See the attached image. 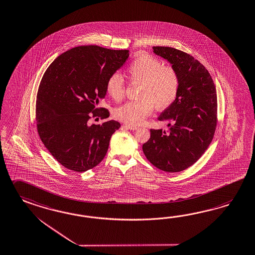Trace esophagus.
Returning a JSON list of instances; mask_svg holds the SVG:
<instances>
[{
  "label": "esophagus",
  "instance_id": "1",
  "mask_svg": "<svg viewBox=\"0 0 255 255\" xmlns=\"http://www.w3.org/2000/svg\"><path fill=\"white\" fill-rule=\"evenodd\" d=\"M123 128H126L130 129V130H136V129H137V127L131 126V125H123Z\"/></svg>",
  "mask_w": 255,
  "mask_h": 255
}]
</instances>
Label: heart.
<instances>
[{
	"instance_id": "obj_1",
	"label": "heart",
	"mask_w": 255,
	"mask_h": 255,
	"mask_svg": "<svg viewBox=\"0 0 255 255\" xmlns=\"http://www.w3.org/2000/svg\"><path fill=\"white\" fill-rule=\"evenodd\" d=\"M132 82L141 84L137 98L115 110L119 121L130 125L141 124L151 114L153 106L156 110H165L176 102L180 80L178 74L171 66L149 54L135 59L128 69ZM106 92L112 98L119 101L124 97L125 82L122 76L115 73L106 82Z\"/></svg>"
}]
</instances>
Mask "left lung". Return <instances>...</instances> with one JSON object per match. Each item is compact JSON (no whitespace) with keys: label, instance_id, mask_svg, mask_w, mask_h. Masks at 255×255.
I'll use <instances>...</instances> for the list:
<instances>
[{"label":"left lung","instance_id":"obj_1","mask_svg":"<svg viewBox=\"0 0 255 255\" xmlns=\"http://www.w3.org/2000/svg\"><path fill=\"white\" fill-rule=\"evenodd\" d=\"M153 52L176 70L180 88L176 102L158 118L167 130L150 129L143 144L146 158L165 172H179L196 163L207 150L216 127L217 97L208 70L198 60L171 47H152Z\"/></svg>","mask_w":255,"mask_h":255}]
</instances>
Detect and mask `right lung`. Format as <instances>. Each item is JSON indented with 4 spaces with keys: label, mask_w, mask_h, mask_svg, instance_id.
<instances>
[{
    "label": "right lung",
    "mask_w": 255,
    "mask_h": 255,
    "mask_svg": "<svg viewBox=\"0 0 255 255\" xmlns=\"http://www.w3.org/2000/svg\"><path fill=\"white\" fill-rule=\"evenodd\" d=\"M128 56V50L79 46L59 55L44 73L37 94V129L47 150L67 169L85 172L105 158L120 123L88 121L109 118L99 102L106 95L107 79Z\"/></svg>",
    "instance_id": "obj_1"
}]
</instances>
